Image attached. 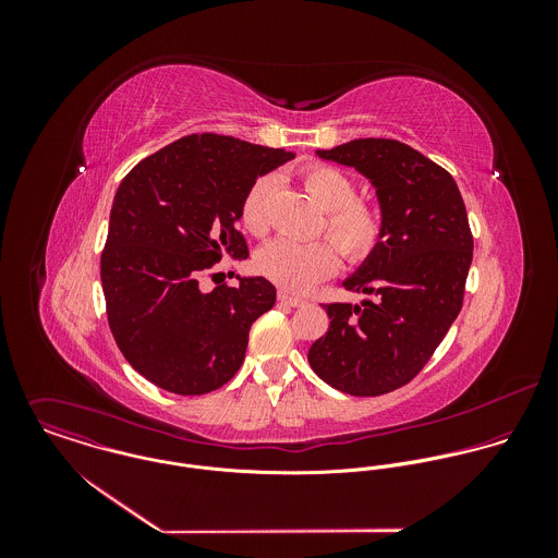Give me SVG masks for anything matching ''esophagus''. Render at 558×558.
Returning a JSON list of instances; mask_svg holds the SVG:
<instances>
[{"label":"esophagus","instance_id":"esophagus-1","mask_svg":"<svg viewBox=\"0 0 558 558\" xmlns=\"http://www.w3.org/2000/svg\"><path fill=\"white\" fill-rule=\"evenodd\" d=\"M277 299H279V303H283V305H290V307H305V299H299V296H292V294H288V292H279L277 294Z\"/></svg>","mask_w":558,"mask_h":558}]
</instances>
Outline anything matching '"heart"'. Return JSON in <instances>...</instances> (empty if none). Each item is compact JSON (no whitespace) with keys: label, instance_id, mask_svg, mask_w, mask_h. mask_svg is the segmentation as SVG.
Returning <instances> with one entry per match:
<instances>
[{"label":"heart","instance_id":"heart-1","mask_svg":"<svg viewBox=\"0 0 558 558\" xmlns=\"http://www.w3.org/2000/svg\"><path fill=\"white\" fill-rule=\"evenodd\" d=\"M301 180L310 197L326 210L322 228L341 255L350 262H363L372 255L383 236V217L372 204L356 199L352 178L330 165H310L303 169ZM275 189L277 178L268 173L257 178L242 199L240 221L253 236L268 232V206ZM337 248L328 240H272L259 248L255 266L281 290L303 294L337 270Z\"/></svg>","mask_w":558,"mask_h":558}]
</instances>
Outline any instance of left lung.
I'll return each mask as SVG.
<instances>
[{
  "mask_svg": "<svg viewBox=\"0 0 558 558\" xmlns=\"http://www.w3.org/2000/svg\"><path fill=\"white\" fill-rule=\"evenodd\" d=\"M316 155L372 182L383 236L341 283L376 301L324 305L330 326L307 359L341 393L383 396L423 369L462 310L473 262L466 206L447 169L396 140H354Z\"/></svg>",
  "mask_w": 558,
  "mask_h": 558,
  "instance_id": "1",
  "label": "left lung"
}]
</instances>
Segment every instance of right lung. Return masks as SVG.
I'll use <instances>...</instances> for the list:
<instances>
[{
	"instance_id": "1",
	"label": "right lung",
	"mask_w": 558,
	"mask_h": 558,
	"mask_svg": "<svg viewBox=\"0 0 558 558\" xmlns=\"http://www.w3.org/2000/svg\"><path fill=\"white\" fill-rule=\"evenodd\" d=\"M294 159L236 137L186 135L137 162L120 182L100 257L113 339L146 380L175 396H204L239 372L248 328L272 310L264 277L204 292L223 255L246 259L236 230L248 186Z\"/></svg>"
}]
</instances>
